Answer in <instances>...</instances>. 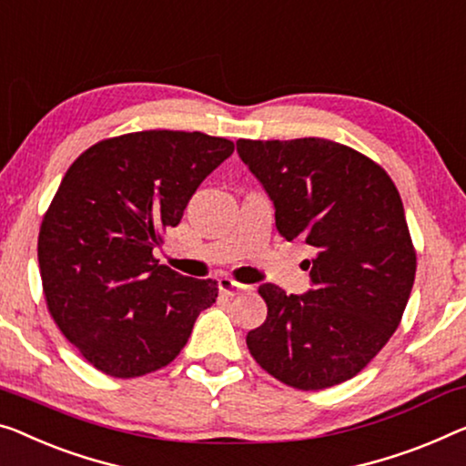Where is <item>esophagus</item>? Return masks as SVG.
Segmentation results:
<instances>
[{
    "label": "esophagus",
    "instance_id": "esophagus-1",
    "mask_svg": "<svg viewBox=\"0 0 466 466\" xmlns=\"http://www.w3.org/2000/svg\"><path fill=\"white\" fill-rule=\"evenodd\" d=\"M219 290L224 295H228V297H234V295H238V293H242V290H247V289H251V287H247V284H240V282H236V280H232V278H219Z\"/></svg>",
    "mask_w": 466,
    "mask_h": 466
}]
</instances>
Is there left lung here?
Segmentation results:
<instances>
[{
    "instance_id": "left-lung-1",
    "label": "left lung",
    "mask_w": 466,
    "mask_h": 466,
    "mask_svg": "<svg viewBox=\"0 0 466 466\" xmlns=\"http://www.w3.org/2000/svg\"><path fill=\"white\" fill-rule=\"evenodd\" d=\"M236 150L274 200L278 232L316 251L305 295L261 284L268 318L247 335L248 351L301 391L350 380L391 339L414 284L400 192L379 163L324 137L238 140Z\"/></svg>"
}]
</instances>
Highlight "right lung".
Listing matches in <instances>:
<instances>
[{"mask_svg":"<svg viewBox=\"0 0 466 466\" xmlns=\"http://www.w3.org/2000/svg\"><path fill=\"white\" fill-rule=\"evenodd\" d=\"M234 142L200 131L106 137L75 158L39 228L44 297L62 335L108 377L134 379L177 358L218 282L158 266L200 182Z\"/></svg>","mask_w":466,"mask_h":466,"instance_id":"add662e5","label":"right lung"}]
</instances>
